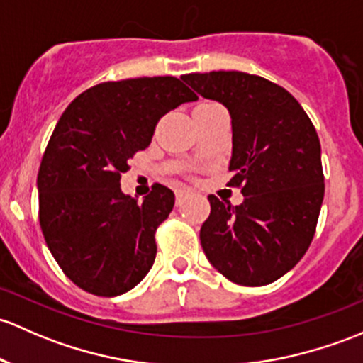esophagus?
Masks as SVG:
<instances>
[{"label":"esophagus","instance_id":"34e87169","mask_svg":"<svg viewBox=\"0 0 363 363\" xmlns=\"http://www.w3.org/2000/svg\"><path fill=\"white\" fill-rule=\"evenodd\" d=\"M193 191L189 188H181V189H177V191H175V201H177V205H181V201L184 200L186 196H188V194H191Z\"/></svg>","mask_w":363,"mask_h":363}]
</instances>
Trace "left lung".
<instances>
[{
    "label": "left lung",
    "mask_w": 363,
    "mask_h": 363,
    "mask_svg": "<svg viewBox=\"0 0 363 363\" xmlns=\"http://www.w3.org/2000/svg\"><path fill=\"white\" fill-rule=\"evenodd\" d=\"M200 95L231 114L230 188L243 203L208 196L211 216L200 230L211 264L233 284H273L310 249L322 208L320 139L310 116L284 86L240 71L182 76Z\"/></svg>",
    "instance_id": "left-lung-1"
}]
</instances>
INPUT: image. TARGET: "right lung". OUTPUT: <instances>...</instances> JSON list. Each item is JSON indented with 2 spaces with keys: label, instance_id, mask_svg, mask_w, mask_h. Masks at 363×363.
Returning <instances> with one entry per match:
<instances>
[{
  "label": "right lung",
  "instance_id": "obj_1",
  "mask_svg": "<svg viewBox=\"0 0 363 363\" xmlns=\"http://www.w3.org/2000/svg\"><path fill=\"white\" fill-rule=\"evenodd\" d=\"M196 99L174 76L130 78L91 86L62 113L38 172V217L57 264L79 289L120 296L151 269L156 230L175 196L155 184L139 203L121 193L120 179L160 118Z\"/></svg>",
  "mask_w": 363,
  "mask_h": 363
}]
</instances>
